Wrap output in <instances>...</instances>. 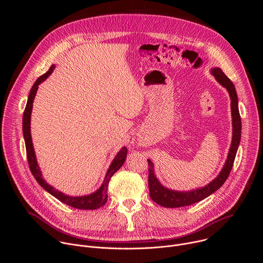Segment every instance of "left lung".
Here are the masks:
<instances>
[{
    "label": "left lung",
    "instance_id": "1",
    "mask_svg": "<svg viewBox=\"0 0 263 263\" xmlns=\"http://www.w3.org/2000/svg\"><path fill=\"white\" fill-rule=\"evenodd\" d=\"M212 76L215 80L227 89L230 99H231V116H232V141L229 148V153L227 156V160L224 162L221 171L213 179L204 187L196 189L189 192H178L167 189L163 186L157 177L155 176L154 163L147 159L148 163V190L149 197L160 206L166 208H178L183 206H190L192 204L198 203L205 198L209 197L213 193H215L219 187L224 183L229 177V174L232 170L234 159L237 153V148L240 142L241 137V120L238 110V98L232 81L222 72L219 67H212L210 69Z\"/></svg>",
    "mask_w": 263,
    "mask_h": 263
}]
</instances>
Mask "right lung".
<instances>
[{"label": "right lung", "mask_w": 263, "mask_h": 263, "mask_svg": "<svg viewBox=\"0 0 263 263\" xmlns=\"http://www.w3.org/2000/svg\"><path fill=\"white\" fill-rule=\"evenodd\" d=\"M55 68V65L53 64L50 69L44 73L43 76H41L39 79L35 81V83L33 84L29 97H28V101H27V105L24 111V116H23V134H24V138H25V143H26V151H27V158H28V162H29V166H30V171L32 173V175L34 176V178L36 179V181L39 182V184L43 187L45 191H47L50 195H52L53 197H55L56 199H58L60 202L73 207L77 209H83V210H95L98 209L100 207H102L103 205H105V203L107 202V189H108V183L109 180L111 179V177L115 175V173H117L122 165L124 164L126 158H127V147L123 146L120 151L118 152L117 156L115 157V159L112 160L105 179L102 183V185L100 186V189L97 190L95 193L90 194V195H86V196H81V197H70L67 196L59 191H57L56 189L50 184H48L46 182V180L43 178V174L42 171L39 166V163H37V159H36V155H35V151L33 147V143H32V137H31V114H32V108H33V102H34V98L36 95L37 89H39V85L41 83H43L46 79H48V77L53 72Z\"/></svg>", "instance_id": "right-lung-1"}]
</instances>
